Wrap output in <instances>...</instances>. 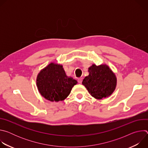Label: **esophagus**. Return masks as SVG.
<instances>
[{
	"instance_id": "esophagus-1",
	"label": "esophagus",
	"mask_w": 148,
	"mask_h": 148,
	"mask_svg": "<svg viewBox=\"0 0 148 148\" xmlns=\"http://www.w3.org/2000/svg\"><path fill=\"white\" fill-rule=\"evenodd\" d=\"M82 78H79L78 79V83L81 84L82 82Z\"/></svg>"
}]
</instances>
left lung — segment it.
<instances>
[{
  "instance_id": "1",
  "label": "left lung",
  "mask_w": 148,
  "mask_h": 148,
  "mask_svg": "<svg viewBox=\"0 0 148 148\" xmlns=\"http://www.w3.org/2000/svg\"><path fill=\"white\" fill-rule=\"evenodd\" d=\"M89 75L82 81L90 95L97 99L110 97L115 90L117 78L110 67L105 64H93L88 68Z\"/></svg>"
}]
</instances>
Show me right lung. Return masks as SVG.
<instances>
[{"instance_id": "obj_1", "label": "right lung", "mask_w": 148, "mask_h": 148, "mask_svg": "<svg viewBox=\"0 0 148 148\" xmlns=\"http://www.w3.org/2000/svg\"><path fill=\"white\" fill-rule=\"evenodd\" d=\"M77 80L68 77L61 64L52 62L40 70L36 86L41 95L51 102L64 100L69 95Z\"/></svg>"}]
</instances>
